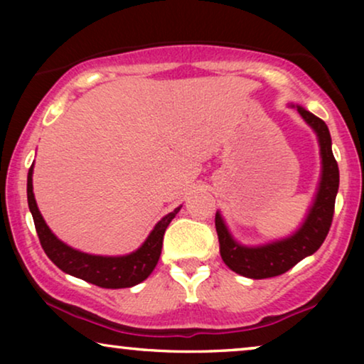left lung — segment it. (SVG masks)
<instances>
[{
  "label": "left lung",
  "mask_w": 364,
  "mask_h": 364,
  "mask_svg": "<svg viewBox=\"0 0 364 364\" xmlns=\"http://www.w3.org/2000/svg\"><path fill=\"white\" fill-rule=\"evenodd\" d=\"M298 114L316 134L321 157V176L318 182L315 198L308 208L305 220L291 235L278 240L263 243V245H243L237 242L228 230L222 213H215V228L220 242V255L225 265L238 275L262 280V278L278 277L301 262L303 258L315 253L325 242L331 227L333 212L338 187H340V171L331 151V136L328 126L306 111L305 107L295 106Z\"/></svg>",
  "instance_id": "obj_1"
}]
</instances>
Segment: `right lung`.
<instances>
[{"mask_svg":"<svg viewBox=\"0 0 364 364\" xmlns=\"http://www.w3.org/2000/svg\"><path fill=\"white\" fill-rule=\"evenodd\" d=\"M33 167L34 164L29 167L28 172V205L43 250L51 258L54 265L61 268L68 275L81 278V280L101 288H129L144 282L151 275L157 265L159 257H161L166 228L172 222V218L177 215L182 205L177 207L173 212L167 213L166 217H162L137 250L127 253V255L117 257L91 255V253L76 250V248L59 240L51 232V228L48 227V223L44 222L33 192Z\"/></svg>","mask_w":364,"mask_h":364,"instance_id":"obj_1","label":"right lung"}]
</instances>
